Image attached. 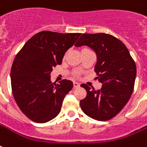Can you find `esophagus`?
Instances as JSON below:
<instances>
[{
	"mask_svg": "<svg viewBox=\"0 0 147 147\" xmlns=\"http://www.w3.org/2000/svg\"><path fill=\"white\" fill-rule=\"evenodd\" d=\"M73 85H74V87L75 88H78L79 86H80V84L78 82H75L73 83Z\"/></svg>",
	"mask_w": 147,
	"mask_h": 147,
	"instance_id": "esophagus-1",
	"label": "esophagus"
}]
</instances>
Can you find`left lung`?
Listing matches in <instances>:
<instances>
[{
  "label": "left lung",
  "mask_w": 147,
  "mask_h": 147,
  "mask_svg": "<svg viewBox=\"0 0 147 147\" xmlns=\"http://www.w3.org/2000/svg\"><path fill=\"white\" fill-rule=\"evenodd\" d=\"M90 47L97 55L94 65L98 82L96 91L81 85L87 96L80 100L84 113L97 121H105L116 116L127 105L134 91L137 67L126 46L121 40L106 33H84L75 45Z\"/></svg>",
  "instance_id": "1"
}]
</instances>
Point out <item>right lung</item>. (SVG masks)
I'll list each match as a JSON object with an SVG mask.
<instances>
[{
    "instance_id": "add662e5",
    "label": "right lung",
    "mask_w": 147,
    "mask_h": 147,
    "mask_svg": "<svg viewBox=\"0 0 147 147\" xmlns=\"http://www.w3.org/2000/svg\"><path fill=\"white\" fill-rule=\"evenodd\" d=\"M81 33L42 31L25 43L16 55L10 71L11 88L21 111L31 121L46 123L59 114L65 96L73 87L69 80L58 84L50 73Z\"/></svg>"
}]
</instances>
